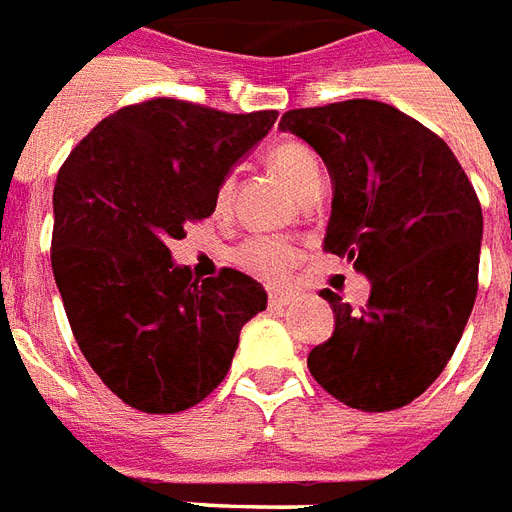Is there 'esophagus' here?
Wrapping results in <instances>:
<instances>
[{
	"label": "esophagus",
	"instance_id": "obj_1",
	"mask_svg": "<svg viewBox=\"0 0 512 512\" xmlns=\"http://www.w3.org/2000/svg\"><path fill=\"white\" fill-rule=\"evenodd\" d=\"M267 299H270L272 307H286L294 299V291H288V288H270Z\"/></svg>",
	"mask_w": 512,
	"mask_h": 512
}]
</instances>
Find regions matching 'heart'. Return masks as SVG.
I'll return each instance as SVG.
<instances>
[{"label":"heart","instance_id":"b5f03b06","mask_svg":"<svg viewBox=\"0 0 512 512\" xmlns=\"http://www.w3.org/2000/svg\"><path fill=\"white\" fill-rule=\"evenodd\" d=\"M270 167L275 169L283 183H286L297 197L313 191V188L321 186V164H318V156H315L307 145L294 140L278 142L270 151ZM229 194H232V178L226 175L218 188H215V207H221L229 202ZM232 259L240 264L242 270L251 272V275H259L264 280H278L283 278L299 259V248L288 237H278V234H253L248 240H242L237 248H234Z\"/></svg>","mask_w":512,"mask_h":512}]
</instances>
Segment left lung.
<instances>
[{
  "label": "left lung",
  "mask_w": 512,
  "mask_h": 512,
  "mask_svg": "<svg viewBox=\"0 0 512 512\" xmlns=\"http://www.w3.org/2000/svg\"><path fill=\"white\" fill-rule=\"evenodd\" d=\"M332 178L324 251L370 278L353 310L324 288L334 332L307 367L348 407L386 413L432 386L456 351L478 294L483 213L453 151L416 118L375 99L288 110Z\"/></svg>",
  "instance_id": "obj_1"
}]
</instances>
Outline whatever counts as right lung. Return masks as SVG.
<instances>
[{
	"label": "right lung",
	"mask_w": 512,
	"mask_h": 512,
	"mask_svg": "<svg viewBox=\"0 0 512 512\" xmlns=\"http://www.w3.org/2000/svg\"><path fill=\"white\" fill-rule=\"evenodd\" d=\"M278 110L221 113L183 99L121 107L61 164L51 264L91 370L142 413H180L232 367L240 329L267 307L237 270L194 280L169 240L215 210V188Z\"/></svg>",
	"instance_id": "1"
}]
</instances>
